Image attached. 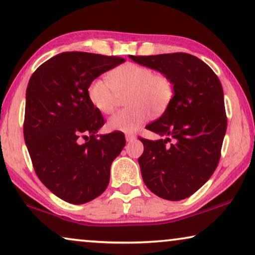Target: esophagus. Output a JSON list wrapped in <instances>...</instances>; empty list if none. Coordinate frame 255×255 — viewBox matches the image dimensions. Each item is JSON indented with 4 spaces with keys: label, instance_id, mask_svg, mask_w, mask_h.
Listing matches in <instances>:
<instances>
[{
    "label": "esophagus",
    "instance_id": "1",
    "mask_svg": "<svg viewBox=\"0 0 255 255\" xmlns=\"http://www.w3.org/2000/svg\"><path fill=\"white\" fill-rule=\"evenodd\" d=\"M125 139H127L128 142H132V141H134L135 139H137V137H135L134 134H127V135H125Z\"/></svg>",
    "mask_w": 255,
    "mask_h": 255
}]
</instances>
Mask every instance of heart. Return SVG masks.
I'll list each match as a JSON object with an SVG mask.
<instances>
[{
    "label": "heart",
    "instance_id": "1",
    "mask_svg": "<svg viewBox=\"0 0 255 255\" xmlns=\"http://www.w3.org/2000/svg\"><path fill=\"white\" fill-rule=\"evenodd\" d=\"M125 104L108 121L111 131L124 133L137 131L151 117V111L163 113L174 96V87L166 75L154 74L146 66L127 62L113 69L108 80L95 79L88 87L90 103L102 114H111L116 108L118 95L127 94Z\"/></svg>",
    "mask_w": 255,
    "mask_h": 255
}]
</instances>
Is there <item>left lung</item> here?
I'll list each match as a JSON object with an SVG mask.
<instances>
[{
    "label": "left lung",
    "mask_w": 255,
    "mask_h": 255,
    "mask_svg": "<svg viewBox=\"0 0 255 255\" xmlns=\"http://www.w3.org/2000/svg\"><path fill=\"white\" fill-rule=\"evenodd\" d=\"M128 58L173 83L169 106L146 127L163 138H140L144 153L138 162L153 194L168 201L184 200L210 179L221 158L228 124L221 81L204 61L188 53Z\"/></svg>",
    "instance_id": "left-lung-1"
}]
</instances>
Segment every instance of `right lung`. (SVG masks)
<instances>
[{
    "mask_svg": "<svg viewBox=\"0 0 255 255\" xmlns=\"http://www.w3.org/2000/svg\"><path fill=\"white\" fill-rule=\"evenodd\" d=\"M124 61L62 52L40 65L27 85L24 140L33 168L68 203H87L107 189L111 163L125 146L120 132L97 134L104 120L88 97L90 83Z\"/></svg>",
    "mask_w": 255,
    "mask_h": 255,
    "instance_id": "add662e5",
    "label": "right lung"
}]
</instances>
